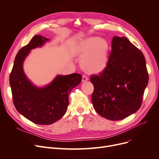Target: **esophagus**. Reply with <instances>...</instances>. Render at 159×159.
<instances>
[{
  "label": "esophagus",
  "instance_id": "obj_1",
  "mask_svg": "<svg viewBox=\"0 0 159 159\" xmlns=\"http://www.w3.org/2000/svg\"><path fill=\"white\" fill-rule=\"evenodd\" d=\"M89 79V78L86 76V75H82V81L83 82H84V81H86V80H88Z\"/></svg>",
  "mask_w": 159,
  "mask_h": 159
}]
</instances>
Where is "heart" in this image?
I'll use <instances>...</instances> for the list:
<instances>
[{
  "label": "heart",
  "instance_id": "1",
  "mask_svg": "<svg viewBox=\"0 0 159 159\" xmlns=\"http://www.w3.org/2000/svg\"><path fill=\"white\" fill-rule=\"evenodd\" d=\"M109 44L97 37L87 38L80 43L78 52L82 55L80 64L83 68L90 72H99L107 65Z\"/></svg>",
  "mask_w": 159,
  "mask_h": 159
}]
</instances>
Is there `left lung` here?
<instances>
[{"mask_svg":"<svg viewBox=\"0 0 159 159\" xmlns=\"http://www.w3.org/2000/svg\"><path fill=\"white\" fill-rule=\"evenodd\" d=\"M148 79L143 53L125 37H113L107 66L90 78L95 110L108 120L126 118L140 107Z\"/></svg>","mask_w":159,"mask_h":159,"instance_id":"left-lung-1","label":"left lung"}]
</instances>
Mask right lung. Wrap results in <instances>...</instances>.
Segmentation results:
<instances>
[{
  "label": "right lung",
  "mask_w": 159,
  "mask_h": 159,
  "mask_svg": "<svg viewBox=\"0 0 159 159\" xmlns=\"http://www.w3.org/2000/svg\"><path fill=\"white\" fill-rule=\"evenodd\" d=\"M48 39L35 35L16 54L10 75L13 104L21 115L40 125L52 124L61 119L69 104V95L79 85L82 75L79 73L58 75L49 86L38 88L25 75L22 64L31 49L41 46Z\"/></svg>",
  "instance_id": "1"
}]
</instances>
